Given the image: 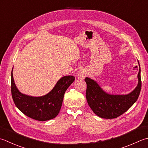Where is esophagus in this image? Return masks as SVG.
Masks as SVG:
<instances>
[{
	"mask_svg": "<svg viewBox=\"0 0 148 148\" xmlns=\"http://www.w3.org/2000/svg\"><path fill=\"white\" fill-rule=\"evenodd\" d=\"M76 75H77V78H79V79H84L86 76L85 71L83 69H81L77 72Z\"/></svg>",
	"mask_w": 148,
	"mask_h": 148,
	"instance_id": "esophagus-1",
	"label": "esophagus"
}]
</instances>
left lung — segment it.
I'll return each mask as SVG.
<instances>
[{
    "instance_id": "1",
    "label": "left lung",
    "mask_w": 148,
    "mask_h": 148,
    "mask_svg": "<svg viewBox=\"0 0 148 148\" xmlns=\"http://www.w3.org/2000/svg\"><path fill=\"white\" fill-rule=\"evenodd\" d=\"M138 73V84L128 94L114 95L106 93L95 81L89 77L86 83V98L89 106L95 115L103 119H114L123 114L137 100L141 90L140 68Z\"/></svg>"
}]
</instances>
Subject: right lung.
I'll use <instances>...</instances> for the list:
<instances>
[{"instance_id": "1", "label": "right lung", "mask_w": 148, "mask_h": 148, "mask_svg": "<svg viewBox=\"0 0 148 148\" xmlns=\"http://www.w3.org/2000/svg\"><path fill=\"white\" fill-rule=\"evenodd\" d=\"M11 76V95L16 106L27 117L39 121H48L57 116L62 105L65 92L75 80L73 76H63L48 94L34 97L21 93L16 88L13 69Z\"/></svg>"}]
</instances>
